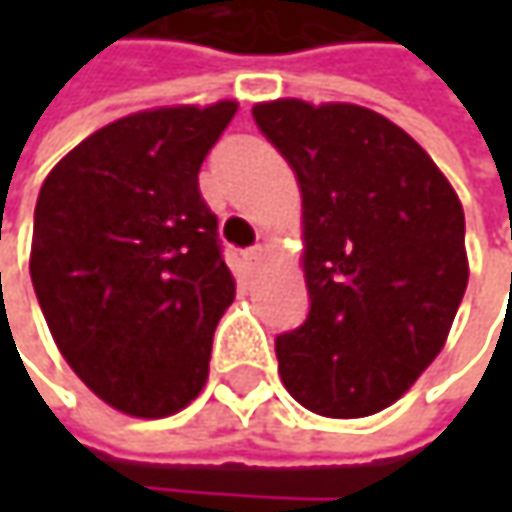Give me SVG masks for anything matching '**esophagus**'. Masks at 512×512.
<instances>
[{
  "mask_svg": "<svg viewBox=\"0 0 512 512\" xmlns=\"http://www.w3.org/2000/svg\"><path fill=\"white\" fill-rule=\"evenodd\" d=\"M262 262H265V247L256 245V247H250V250H245V265L250 273H256V270L262 267Z\"/></svg>",
  "mask_w": 512,
  "mask_h": 512,
  "instance_id": "34e87169",
  "label": "esophagus"
}]
</instances>
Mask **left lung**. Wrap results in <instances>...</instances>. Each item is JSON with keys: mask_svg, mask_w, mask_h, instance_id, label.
I'll return each mask as SVG.
<instances>
[{"mask_svg": "<svg viewBox=\"0 0 512 512\" xmlns=\"http://www.w3.org/2000/svg\"><path fill=\"white\" fill-rule=\"evenodd\" d=\"M253 119L302 190L310 313L276 336L279 376L319 416H373L439 356L462 305V202L376 110L276 99Z\"/></svg>", "mask_w": 512, "mask_h": 512, "instance_id": "obj_1", "label": "left lung"}]
</instances>
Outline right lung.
<instances>
[{"label":"right lung","instance_id":"1","mask_svg":"<svg viewBox=\"0 0 512 512\" xmlns=\"http://www.w3.org/2000/svg\"><path fill=\"white\" fill-rule=\"evenodd\" d=\"M239 105L130 113L50 170L30 282L53 342L110 407L162 419L207 382L213 330L236 296L199 168Z\"/></svg>","mask_w":512,"mask_h":512}]
</instances>
